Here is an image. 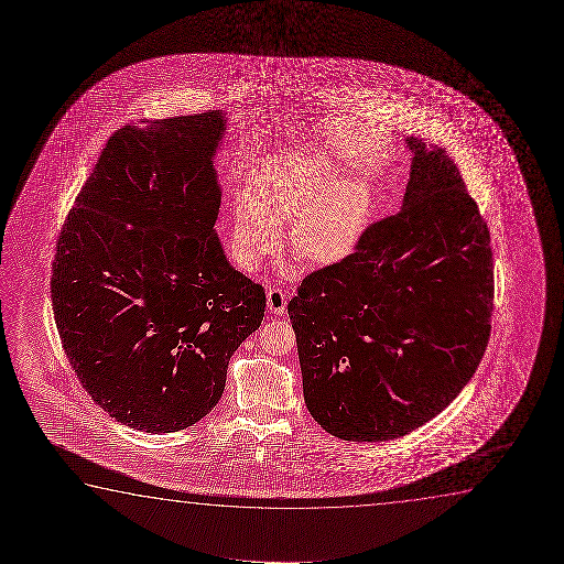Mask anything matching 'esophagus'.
<instances>
[{"instance_id":"obj_1","label":"esophagus","mask_w":564,"mask_h":564,"mask_svg":"<svg viewBox=\"0 0 564 564\" xmlns=\"http://www.w3.org/2000/svg\"><path fill=\"white\" fill-rule=\"evenodd\" d=\"M268 308L271 314H283L286 308V294L283 289H270L268 291Z\"/></svg>"}]
</instances>
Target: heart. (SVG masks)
Instances as JSON below:
<instances>
[{
  "label": "heart",
  "instance_id": "b5f03b06",
  "mask_svg": "<svg viewBox=\"0 0 564 564\" xmlns=\"http://www.w3.org/2000/svg\"><path fill=\"white\" fill-rule=\"evenodd\" d=\"M332 175L325 160L256 171L232 221V256L242 270H256L291 224L289 248L299 262L332 265L355 252L370 217V188L360 178L329 183Z\"/></svg>",
  "mask_w": 564,
  "mask_h": 564
}]
</instances>
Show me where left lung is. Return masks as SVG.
I'll use <instances>...</instances> for the list:
<instances>
[{
    "label": "left lung",
    "instance_id": "8db88e82",
    "mask_svg": "<svg viewBox=\"0 0 564 564\" xmlns=\"http://www.w3.org/2000/svg\"><path fill=\"white\" fill-rule=\"evenodd\" d=\"M409 147L402 209L289 302L304 401L339 440H397L430 422L478 370L491 333L487 224L443 148Z\"/></svg>",
    "mask_w": 564,
    "mask_h": 564
}]
</instances>
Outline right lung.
I'll return each instance as SVG.
<instances>
[{
  "mask_svg": "<svg viewBox=\"0 0 564 564\" xmlns=\"http://www.w3.org/2000/svg\"><path fill=\"white\" fill-rule=\"evenodd\" d=\"M147 123L113 132L80 188L55 245L52 306L93 401L129 427L171 433L219 402L265 291L227 262L214 229L224 116Z\"/></svg>",
  "mask_w": 564,
  "mask_h": 564,
  "instance_id": "1",
  "label": "right lung"
}]
</instances>
